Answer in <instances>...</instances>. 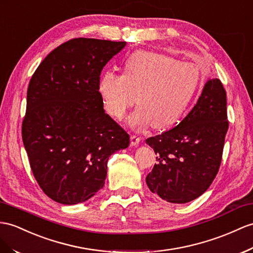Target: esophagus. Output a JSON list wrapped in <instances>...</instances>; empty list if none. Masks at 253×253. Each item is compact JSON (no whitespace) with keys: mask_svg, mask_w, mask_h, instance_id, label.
Returning <instances> with one entry per match:
<instances>
[{"mask_svg":"<svg viewBox=\"0 0 253 253\" xmlns=\"http://www.w3.org/2000/svg\"><path fill=\"white\" fill-rule=\"evenodd\" d=\"M140 143V138L136 135H132L131 136V145L132 146H138Z\"/></svg>","mask_w":253,"mask_h":253,"instance_id":"obj_1","label":"esophagus"}]
</instances>
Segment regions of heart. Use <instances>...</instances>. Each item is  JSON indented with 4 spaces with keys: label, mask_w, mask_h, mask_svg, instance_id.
Wrapping results in <instances>:
<instances>
[{
    "label": "heart",
    "mask_w": 253,
    "mask_h": 253,
    "mask_svg": "<svg viewBox=\"0 0 253 253\" xmlns=\"http://www.w3.org/2000/svg\"><path fill=\"white\" fill-rule=\"evenodd\" d=\"M202 83L198 65L169 55L138 50L126 61L125 73H103L97 90L106 113L121 120L137 101L128 118L133 127L152 125L163 130L176 125L194 100Z\"/></svg>",
    "instance_id": "b5f03b06"
}]
</instances>
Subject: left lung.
I'll list each match as a JSON object with an SVG mask.
<instances>
[{
	"label": "left lung",
	"instance_id": "8db88e82",
	"mask_svg": "<svg viewBox=\"0 0 253 253\" xmlns=\"http://www.w3.org/2000/svg\"><path fill=\"white\" fill-rule=\"evenodd\" d=\"M227 128L226 92L218 78L209 79L179 125L146 139L157 156L146 177L151 192L175 204L201 196L219 170Z\"/></svg>",
	"mask_w": 253,
	"mask_h": 253
}]
</instances>
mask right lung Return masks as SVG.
<instances>
[{"label":"right lung","instance_id":"obj_1","mask_svg":"<svg viewBox=\"0 0 253 253\" xmlns=\"http://www.w3.org/2000/svg\"><path fill=\"white\" fill-rule=\"evenodd\" d=\"M126 42L74 39L42 60L30 80L22 140L45 194L75 205L105 183L107 161L130 136L105 114L97 84Z\"/></svg>","mask_w":253,"mask_h":253}]
</instances>
